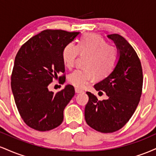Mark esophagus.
<instances>
[{"label": "esophagus", "mask_w": 156, "mask_h": 156, "mask_svg": "<svg viewBox=\"0 0 156 156\" xmlns=\"http://www.w3.org/2000/svg\"><path fill=\"white\" fill-rule=\"evenodd\" d=\"M75 91H76V93H81V92H83V90H82V89H80L78 88H76L75 89Z\"/></svg>", "instance_id": "34e87169"}]
</instances>
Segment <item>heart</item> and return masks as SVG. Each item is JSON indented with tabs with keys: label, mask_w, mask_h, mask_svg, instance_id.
<instances>
[{
	"label": "heart",
	"mask_w": 156,
	"mask_h": 156,
	"mask_svg": "<svg viewBox=\"0 0 156 156\" xmlns=\"http://www.w3.org/2000/svg\"><path fill=\"white\" fill-rule=\"evenodd\" d=\"M88 55L84 69H76L71 73L68 80L78 88H84L92 81L94 76L104 78L112 73L119 61V53L116 46L108 44L101 36L86 34L78 44L71 42L64 48L62 59L69 69L74 67L78 55Z\"/></svg>",
	"instance_id": "b5f03b06"
}]
</instances>
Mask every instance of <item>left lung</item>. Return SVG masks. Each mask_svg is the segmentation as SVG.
Masks as SVG:
<instances>
[{
	"instance_id": "8db88e82",
	"label": "left lung",
	"mask_w": 156,
	"mask_h": 156,
	"mask_svg": "<svg viewBox=\"0 0 156 156\" xmlns=\"http://www.w3.org/2000/svg\"><path fill=\"white\" fill-rule=\"evenodd\" d=\"M119 50V58L114 71L94 85L97 91L105 92L108 99L99 101L87 92L85 119L93 129L113 133L129 121L139 104L142 92L143 73L136 52L124 37L117 34L108 35Z\"/></svg>"
}]
</instances>
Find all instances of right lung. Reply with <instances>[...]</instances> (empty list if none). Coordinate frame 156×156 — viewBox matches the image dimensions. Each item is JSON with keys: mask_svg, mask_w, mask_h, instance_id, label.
I'll use <instances>...</instances> for the list:
<instances>
[{"mask_svg": "<svg viewBox=\"0 0 156 156\" xmlns=\"http://www.w3.org/2000/svg\"><path fill=\"white\" fill-rule=\"evenodd\" d=\"M80 32L47 29L34 36L21 46L16 55L11 87L18 112L33 129L47 131L62 124L64 109L75 95L72 85L54 94L48 86L53 80L65 81L62 59L64 48Z\"/></svg>", "mask_w": 156, "mask_h": 156, "instance_id": "right-lung-1", "label": "right lung"}]
</instances>
